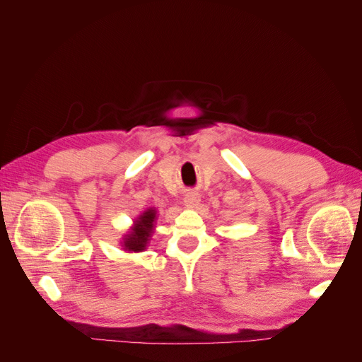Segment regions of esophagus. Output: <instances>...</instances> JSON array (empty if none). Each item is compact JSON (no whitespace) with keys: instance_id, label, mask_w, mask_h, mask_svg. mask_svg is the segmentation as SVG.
I'll return each instance as SVG.
<instances>
[{"instance_id":"esophagus-1","label":"esophagus","mask_w":362,"mask_h":362,"mask_svg":"<svg viewBox=\"0 0 362 362\" xmlns=\"http://www.w3.org/2000/svg\"><path fill=\"white\" fill-rule=\"evenodd\" d=\"M184 202L187 206L194 208V206H198V204L201 202V198H199L198 193H187V194H185V198H184Z\"/></svg>"}]
</instances>
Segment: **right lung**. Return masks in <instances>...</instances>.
I'll use <instances>...</instances> for the list:
<instances>
[{
    "label": "right lung",
    "mask_w": 362,
    "mask_h": 362,
    "mask_svg": "<svg viewBox=\"0 0 362 362\" xmlns=\"http://www.w3.org/2000/svg\"><path fill=\"white\" fill-rule=\"evenodd\" d=\"M156 218L157 211L154 208H148L146 211H144V214H140L137 217V221L134 222V226L131 228L129 234L124 237V249L128 252L145 250L149 243L152 229H154Z\"/></svg>",
    "instance_id": "add662e5"
}]
</instances>
